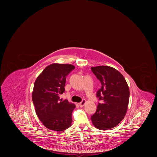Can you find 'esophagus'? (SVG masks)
<instances>
[{
    "mask_svg": "<svg viewBox=\"0 0 157 157\" xmlns=\"http://www.w3.org/2000/svg\"><path fill=\"white\" fill-rule=\"evenodd\" d=\"M85 104H86V101H85V100H83L81 102L79 103V105L80 107H83Z\"/></svg>",
    "mask_w": 157,
    "mask_h": 157,
    "instance_id": "esophagus-1",
    "label": "esophagus"
}]
</instances>
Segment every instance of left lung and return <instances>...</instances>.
<instances>
[{"label":"left lung","mask_w":157,"mask_h":157,"mask_svg":"<svg viewBox=\"0 0 157 157\" xmlns=\"http://www.w3.org/2000/svg\"><path fill=\"white\" fill-rule=\"evenodd\" d=\"M91 69L102 85L97 92L102 102L98 103L91 120L98 129H111L125 117L129 102V88L123 76L113 67L102 65L92 67Z\"/></svg>","instance_id":"1"}]
</instances>
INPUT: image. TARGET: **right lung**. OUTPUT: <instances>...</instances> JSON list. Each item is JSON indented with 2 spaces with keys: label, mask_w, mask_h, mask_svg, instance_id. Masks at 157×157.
<instances>
[{
  "label": "right lung",
  "mask_w": 157,
  "mask_h": 157,
  "mask_svg": "<svg viewBox=\"0 0 157 157\" xmlns=\"http://www.w3.org/2000/svg\"><path fill=\"white\" fill-rule=\"evenodd\" d=\"M75 67L71 64L52 63L37 78L32 94L36 114L48 129L63 131L71 127L75 104L60 99L65 91L66 76Z\"/></svg>",
  "instance_id": "1"
}]
</instances>
